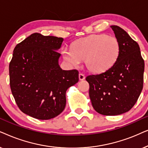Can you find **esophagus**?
Masks as SVG:
<instances>
[{"instance_id":"esophagus-1","label":"esophagus","mask_w":148,"mask_h":148,"mask_svg":"<svg viewBox=\"0 0 148 148\" xmlns=\"http://www.w3.org/2000/svg\"><path fill=\"white\" fill-rule=\"evenodd\" d=\"M78 77H79V80H83L85 79V76H84V75L83 74H79V76H78Z\"/></svg>"}]
</instances>
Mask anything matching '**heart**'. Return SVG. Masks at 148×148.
Wrapping results in <instances>:
<instances>
[{
	"instance_id": "heart-1",
	"label": "heart",
	"mask_w": 148,
	"mask_h": 148,
	"mask_svg": "<svg viewBox=\"0 0 148 148\" xmlns=\"http://www.w3.org/2000/svg\"><path fill=\"white\" fill-rule=\"evenodd\" d=\"M65 60L74 66L85 60L89 72L101 74L115 64L120 53V44L116 38L107 34H92L73 43L72 49L62 51Z\"/></svg>"
}]
</instances>
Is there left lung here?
Returning a JSON list of instances; mask_svg holds the SVG:
<instances>
[{"label": "left lung", "mask_w": 148, "mask_h": 148, "mask_svg": "<svg viewBox=\"0 0 148 148\" xmlns=\"http://www.w3.org/2000/svg\"><path fill=\"white\" fill-rule=\"evenodd\" d=\"M111 27L120 44L116 62L106 72L86 78L92 107L105 116L120 115L133 107L142 90L144 72L137 42L121 27Z\"/></svg>", "instance_id": "obj_1"}]
</instances>
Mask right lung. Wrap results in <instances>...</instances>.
I'll list each match as a JSON object with an SVG mask.
<instances>
[{
  "mask_svg": "<svg viewBox=\"0 0 148 148\" xmlns=\"http://www.w3.org/2000/svg\"><path fill=\"white\" fill-rule=\"evenodd\" d=\"M64 38L34 33L16 45L9 64L10 86L23 113L49 120L64 111L66 92L78 82V71L59 65Z\"/></svg>",
  "mask_w": 148,
  "mask_h": 148,
  "instance_id": "add662e5",
  "label": "right lung"
}]
</instances>
